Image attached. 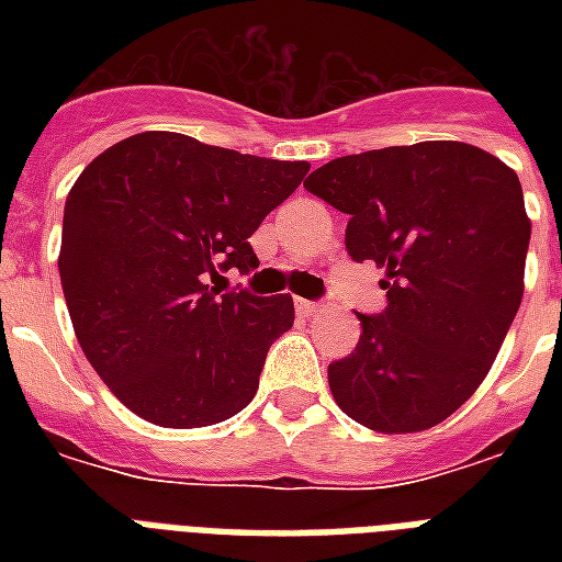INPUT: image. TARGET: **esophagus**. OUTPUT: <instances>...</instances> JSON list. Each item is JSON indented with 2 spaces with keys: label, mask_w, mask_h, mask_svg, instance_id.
Wrapping results in <instances>:
<instances>
[{
  "label": "esophagus",
  "mask_w": 562,
  "mask_h": 562,
  "mask_svg": "<svg viewBox=\"0 0 562 562\" xmlns=\"http://www.w3.org/2000/svg\"><path fill=\"white\" fill-rule=\"evenodd\" d=\"M294 308H297V315L308 317V315H315V312H321V303H315V300H294Z\"/></svg>",
  "instance_id": "obj_1"
}]
</instances>
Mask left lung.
Segmentation results:
<instances>
[{"label": "left lung", "instance_id": "obj_1", "mask_svg": "<svg viewBox=\"0 0 562 562\" xmlns=\"http://www.w3.org/2000/svg\"><path fill=\"white\" fill-rule=\"evenodd\" d=\"M344 215L352 262L387 271L329 387L356 423L405 435L443 423L484 382L522 303L531 221L522 187L467 143L393 145L326 162L303 183Z\"/></svg>", "mask_w": 562, "mask_h": 562}]
</instances>
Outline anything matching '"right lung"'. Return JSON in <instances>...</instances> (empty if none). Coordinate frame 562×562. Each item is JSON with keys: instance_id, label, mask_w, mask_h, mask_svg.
I'll return each instance as SVG.
<instances>
[{"instance_id": "obj_1", "label": "right lung", "mask_w": 562, "mask_h": 562, "mask_svg": "<svg viewBox=\"0 0 562 562\" xmlns=\"http://www.w3.org/2000/svg\"><path fill=\"white\" fill-rule=\"evenodd\" d=\"M308 162L268 160L145 131L110 145L66 198L60 285L83 356L154 426L201 428L256 396L294 324L289 294L210 282L250 273V236Z\"/></svg>"}]
</instances>
